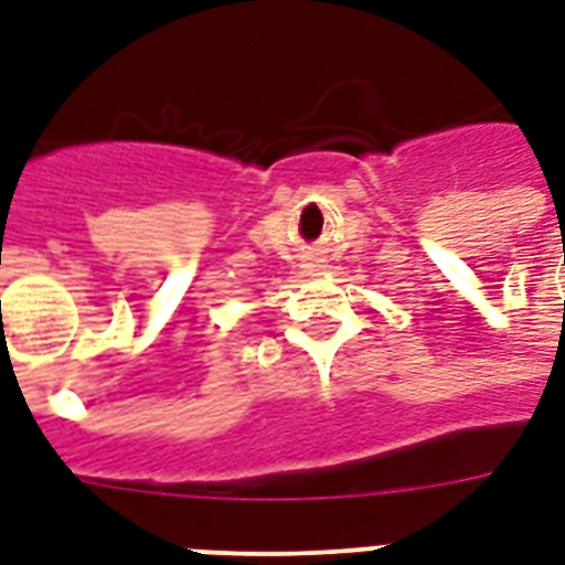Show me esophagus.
Instances as JSON below:
<instances>
[{
	"mask_svg": "<svg viewBox=\"0 0 565 565\" xmlns=\"http://www.w3.org/2000/svg\"><path fill=\"white\" fill-rule=\"evenodd\" d=\"M319 269H322V264H305V267H301V273H305V275H316V273H319Z\"/></svg>",
	"mask_w": 565,
	"mask_h": 565,
	"instance_id": "esophagus-1",
	"label": "esophagus"
}]
</instances>
